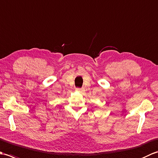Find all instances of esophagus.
Here are the masks:
<instances>
[{
    "label": "esophagus",
    "mask_w": 158,
    "mask_h": 158,
    "mask_svg": "<svg viewBox=\"0 0 158 158\" xmlns=\"http://www.w3.org/2000/svg\"><path fill=\"white\" fill-rule=\"evenodd\" d=\"M76 90H77V91H79V92H81L83 89L81 88H76Z\"/></svg>",
    "instance_id": "obj_1"
}]
</instances>
